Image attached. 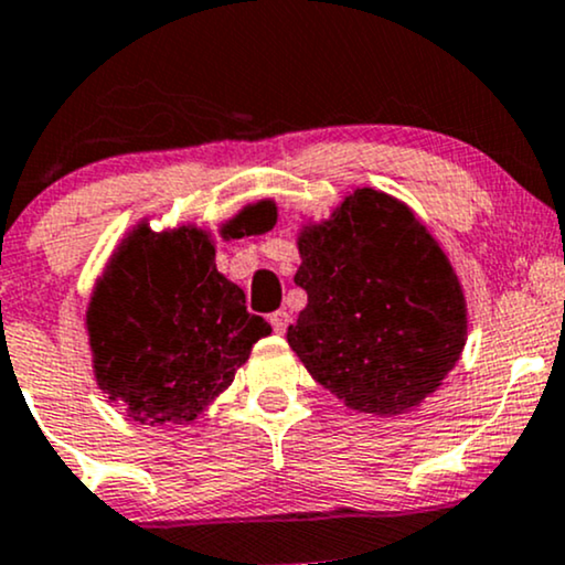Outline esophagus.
<instances>
[{
    "mask_svg": "<svg viewBox=\"0 0 565 565\" xmlns=\"http://www.w3.org/2000/svg\"><path fill=\"white\" fill-rule=\"evenodd\" d=\"M291 316L287 313V310H276V313H270V327H274L276 334H284L287 332Z\"/></svg>",
    "mask_w": 565,
    "mask_h": 565,
    "instance_id": "1",
    "label": "esophagus"
}]
</instances>
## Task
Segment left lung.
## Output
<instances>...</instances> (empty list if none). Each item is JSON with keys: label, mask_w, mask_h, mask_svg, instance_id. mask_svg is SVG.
<instances>
[{"label": "left lung", "mask_w": 565, "mask_h": 565, "mask_svg": "<svg viewBox=\"0 0 565 565\" xmlns=\"http://www.w3.org/2000/svg\"><path fill=\"white\" fill-rule=\"evenodd\" d=\"M297 246L308 305L287 340L310 377L366 414L423 404L468 340L462 287L436 238L406 204L359 188Z\"/></svg>", "instance_id": "1"}]
</instances>
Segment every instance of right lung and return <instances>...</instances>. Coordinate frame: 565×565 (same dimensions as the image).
<instances>
[{"mask_svg": "<svg viewBox=\"0 0 565 565\" xmlns=\"http://www.w3.org/2000/svg\"><path fill=\"white\" fill-rule=\"evenodd\" d=\"M274 217L260 201L223 228L225 238L255 233ZM95 380L140 425L191 423L233 382L268 321L215 265L204 231L125 238L93 291L87 310Z\"/></svg>", "mask_w": 565, "mask_h": 565, "instance_id": "1", "label": "right lung"}]
</instances>
